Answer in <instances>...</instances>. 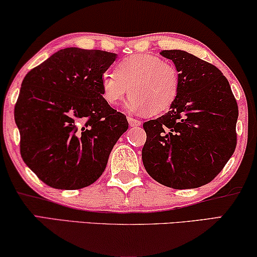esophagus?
Returning a JSON list of instances; mask_svg holds the SVG:
<instances>
[{
    "mask_svg": "<svg viewBox=\"0 0 257 257\" xmlns=\"http://www.w3.org/2000/svg\"><path fill=\"white\" fill-rule=\"evenodd\" d=\"M127 120H128V124L131 127H138V126L142 125V121L138 120V119L133 118V117H128Z\"/></svg>",
    "mask_w": 257,
    "mask_h": 257,
    "instance_id": "esophagus-1",
    "label": "esophagus"
}]
</instances>
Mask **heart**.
Returning <instances> with one entry per match:
<instances>
[{
	"label": "heart",
	"mask_w": 257,
	"mask_h": 257,
	"mask_svg": "<svg viewBox=\"0 0 257 257\" xmlns=\"http://www.w3.org/2000/svg\"><path fill=\"white\" fill-rule=\"evenodd\" d=\"M101 96L108 105H118L132 93L126 107L137 113H161L170 108L180 90V72L175 64L153 55H131L100 78Z\"/></svg>",
	"instance_id": "heart-1"
}]
</instances>
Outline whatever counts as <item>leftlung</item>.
I'll list each match as a JSON object with an SVG mask.
<instances>
[{"label": "left lung", "instance_id": "8db88e82", "mask_svg": "<svg viewBox=\"0 0 257 257\" xmlns=\"http://www.w3.org/2000/svg\"><path fill=\"white\" fill-rule=\"evenodd\" d=\"M160 55L179 69L180 90L167 113L143 124V163L161 185L196 188L212 181L236 149L237 103L215 65L181 50Z\"/></svg>", "mask_w": 257, "mask_h": 257}]
</instances>
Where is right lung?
Instances as JSON below:
<instances>
[{"mask_svg":"<svg viewBox=\"0 0 257 257\" xmlns=\"http://www.w3.org/2000/svg\"><path fill=\"white\" fill-rule=\"evenodd\" d=\"M115 58L66 48L24 77L14 111L20 152L45 185L80 189L93 184L128 128L126 115L101 96L100 78Z\"/></svg>","mask_w":257,"mask_h":257,"instance_id":"obj_1","label":"right lung"}]
</instances>
